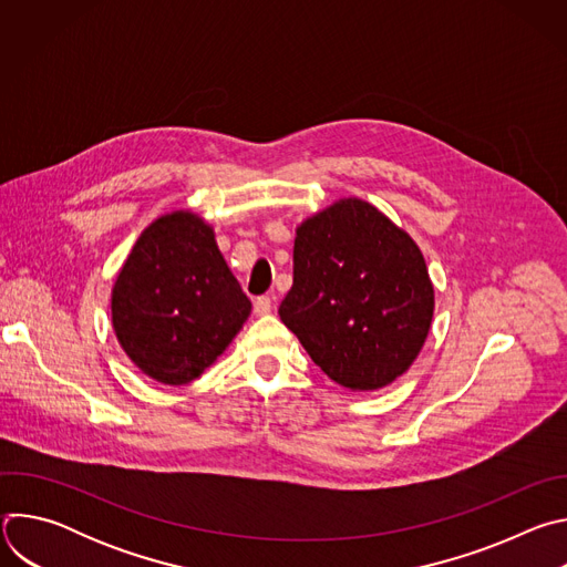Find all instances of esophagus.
<instances>
[{"label":"esophagus","mask_w":567,"mask_h":567,"mask_svg":"<svg viewBox=\"0 0 567 567\" xmlns=\"http://www.w3.org/2000/svg\"><path fill=\"white\" fill-rule=\"evenodd\" d=\"M254 311L256 316H267L271 311V296H258L254 300Z\"/></svg>","instance_id":"1"}]
</instances>
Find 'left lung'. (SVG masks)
I'll use <instances>...</instances> for the list:
<instances>
[{"label":"left lung","instance_id":"1","mask_svg":"<svg viewBox=\"0 0 567 567\" xmlns=\"http://www.w3.org/2000/svg\"><path fill=\"white\" fill-rule=\"evenodd\" d=\"M433 305L422 251L368 202L341 199L296 230L293 285L278 313L343 388L377 390L406 372Z\"/></svg>","mask_w":567,"mask_h":567}]
</instances>
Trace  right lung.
I'll return each instance as SVG.
<instances>
[{
    "mask_svg": "<svg viewBox=\"0 0 567 567\" xmlns=\"http://www.w3.org/2000/svg\"><path fill=\"white\" fill-rule=\"evenodd\" d=\"M251 300L228 271L208 224L193 213L152 221L125 260L112 320L127 357L152 379H197L249 318Z\"/></svg>",
    "mask_w": 567,
    "mask_h": 567,
    "instance_id": "right-lung-1",
    "label": "right lung"
}]
</instances>
